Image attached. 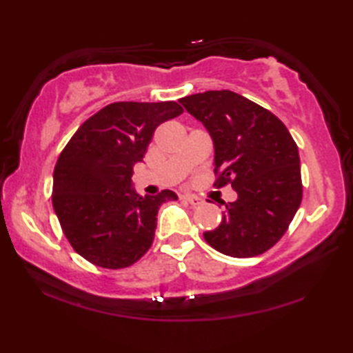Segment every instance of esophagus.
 <instances>
[{"label":"esophagus","instance_id":"obj_1","mask_svg":"<svg viewBox=\"0 0 353 353\" xmlns=\"http://www.w3.org/2000/svg\"><path fill=\"white\" fill-rule=\"evenodd\" d=\"M182 199L183 201H187L190 205H193V207H198V205H201L202 204V199H199V198H196V196H191V194H183L182 196Z\"/></svg>","mask_w":353,"mask_h":353}]
</instances>
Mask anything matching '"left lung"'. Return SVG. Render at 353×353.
Masks as SVG:
<instances>
[{"mask_svg":"<svg viewBox=\"0 0 353 353\" xmlns=\"http://www.w3.org/2000/svg\"><path fill=\"white\" fill-rule=\"evenodd\" d=\"M204 124L214 148L216 187L236 191L223 221L204 238L218 252L249 259L271 249L302 201L301 159L288 129L270 110L230 90L179 99Z\"/></svg>","mask_w":353,"mask_h":353,"instance_id":"1","label":"left lung"}]
</instances>
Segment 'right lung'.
Wrapping results in <instances>:
<instances>
[{
  "label": "right lung",
  "instance_id": "right-lung-1",
  "mask_svg": "<svg viewBox=\"0 0 353 353\" xmlns=\"http://www.w3.org/2000/svg\"><path fill=\"white\" fill-rule=\"evenodd\" d=\"M182 112L174 101L109 104L59 155L52 207L71 246L93 265L121 270L151 248L159 208L177 194L163 190L143 198L132 188L134 165L143 162L159 124Z\"/></svg>",
  "mask_w": 353,
  "mask_h": 353
}]
</instances>
